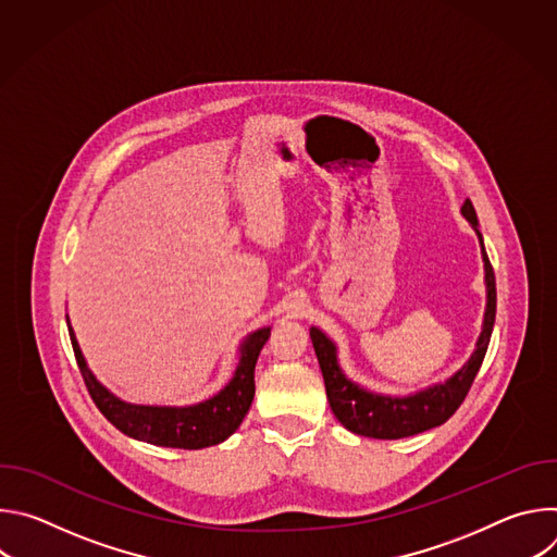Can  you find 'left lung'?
Returning a JSON list of instances; mask_svg holds the SVG:
<instances>
[{
	"instance_id": "8db88e82",
	"label": "left lung",
	"mask_w": 557,
	"mask_h": 557,
	"mask_svg": "<svg viewBox=\"0 0 557 557\" xmlns=\"http://www.w3.org/2000/svg\"><path fill=\"white\" fill-rule=\"evenodd\" d=\"M460 213L471 224L475 235H479L483 264H485L487 304H485V317H483V331L479 335V342H475L471 357L447 381L434 383L408 396L372 392L346 376L337 359L335 342L317 326L310 329L312 348L324 374L331 410L337 417V421L352 434L394 441V438L414 436L425 430L443 425L465 401L475 374H479L483 366V359L492 339L494 322H496V277L483 245V235L479 231V218H475L471 200L462 202Z\"/></svg>"
}]
</instances>
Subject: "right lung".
Instances as JSON below:
<instances>
[{
	"instance_id": "add662e5",
	"label": "right lung",
	"mask_w": 557,
	"mask_h": 557,
	"mask_svg": "<svg viewBox=\"0 0 557 557\" xmlns=\"http://www.w3.org/2000/svg\"><path fill=\"white\" fill-rule=\"evenodd\" d=\"M65 322L78 370H82L88 392L101 414L129 438L178 449H202L218 445L240 428L256 394V363L260 350L271 337V326H264L243 339L240 348H237L240 357H237L233 376L211 399L194 406H138L119 399L95 376L82 348H78L67 314Z\"/></svg>"
}]
</instances>
